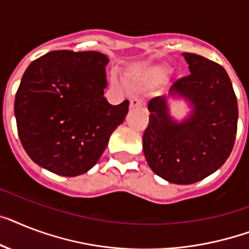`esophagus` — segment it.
I'll use <instances>...</instances> for the list:
<instances>
[{
  "instance_id": "obj_1",
  "label": "esophagus",
  "mask_w": 249,
  "mask_h": 249,
  "mask_svg": "<svg viewBox=\"0 0 249 249\" xmlns=\"http://www.w3.org/2000/svg\"><path fill=\"white\" fill-rule=\"evenodd\" d=\"M143 106V100L141 97H133L130 100V108H138Z\"/></svg>"
}]
</instances>
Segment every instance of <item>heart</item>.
Listing matches in <instances>:
<instances>
[{"mask_svg":"<svg viewBox=\"0 0 249 249\" xmlns=\"http://www.w3.org/2000/svg\"><path fill=\"white\" fill-rule=\"evenodd\" d=\"M167 75H169V69L166 66L155 65L134 72L133 80L144 86H157L160 83H162Z\"/></svg>","mask_w":249,"mask_h":249,"instance_id":"b5f03b06","label":"heart"}]
</instances>
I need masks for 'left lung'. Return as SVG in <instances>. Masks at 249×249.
Instances as JSON below:
<instances>
[{
	"label": "left lung",
	"mask_w": 249,
	"mask_h": 249,
	"mask_svg": "<svg viewBox=\"0 0 249 249\" xmlns=\"http://www.w3.org/2000/svg\"><path fill=\"white\" fill-rule=\"evenodd\" d=\"M191 75L179 79L170 97L189 102L183 121L169 115V98L148 102L149 123L143 134V152L153 173L174 184H193L223 166L234 147L238 102L225 69L196 53H183Z\"/></svg>",
	"instance_id": "obj_1"
}]
</instances>
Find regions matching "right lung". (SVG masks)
Returning <instances> with one entry per match:
<instances>
[{"label":"right lung","instance_id":"1","mask_svg":"<svg viewBox=\"0 0 249 249\" xmlns=\"http://www.w3.org/2000/svg\"><path fill=\"white\" fill-rule=\"evenodd\" d=\"M106 54L52 51L34 60L15 97L16 125L28 156L62 177L90 170L124 121L129 101L112 106L104 97Z\"/></svg>","mask_w":249,"mask_h":249}]
</instances>
